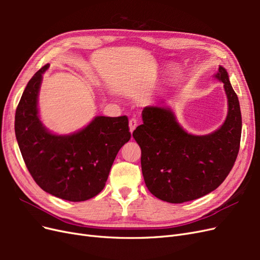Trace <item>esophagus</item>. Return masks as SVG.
Masks as SVG:
<instances>
[{
  "label": "esophagus",
  "mask_w": 260,
  "mask_h": 260,
  "mask_svg": "<svg viewBox=\"0 0 260 260\" xmlns=\"http://www.w3.org/2000/svg\"><path fill=\"white\" fill-rule=\"evenodd\" d=\"M138 127V120L136 119V118H131V119L129 120V128H130V132L132 133L133 131H135V129Z\"/></svg>",
  "instance_id": "esophagus-1"
}]
</instances>
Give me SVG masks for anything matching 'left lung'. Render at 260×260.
I'll return each mask as SVG.
<instances>
[{"mask_svg":"<svg viewBox=\"0 0 260 260\" xmlns=\"http://www.w3.org/2000/svg\"><path fill=\"white\" fill-rule=\"evenodd\" d=\"M215 78L223 83L228 115L210 135L187 133L169 107L143 109V124L132 136L141 147L145 184L157 199L172 204L200 199L216 190L233 167L241 142L240 103L222 66Z\"/></svg>","mask_w":260,"mask_h":260,"instance_id":"left-lung-1","label":"left lung"}]
</instances>
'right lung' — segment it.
I'll use <instances>...</instances> for the list:
<instances>
[{
	"mask_svg": "<svg viewBox=\"0 0 260 260\" xmlns=\"http://www.w3.org/2000/svg\"><path fill=\"white\" fill-rule=\"evenodd\" d=\"M43 66L29 80L15 115L23 161L43 191L69 202L90 200L103 190L121 146L131 138L127 116H96L82 130L54 135L39 118Z\"/></svg>",
	"mask_w": 260,
	"mask_h": 260,
	"instance_id": "add662e5",
	"label": "right lung"
}]
</instances>
